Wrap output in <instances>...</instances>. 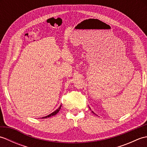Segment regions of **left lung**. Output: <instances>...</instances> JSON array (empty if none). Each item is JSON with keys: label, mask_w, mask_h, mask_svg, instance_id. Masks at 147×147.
<instances>
[{"label": "left lung", "mask_w": 147, "mask_h": 147, "mask_svg": "<svg viewBox=\"0 0 147 147\" xmlns=\"http://www.w3.org/2000/svg\"><path fill=\"white\" fill-rule=\"evenodd\" d=\"M92 112H93V114H95V113H94V112H93V111H92Z\"/></svg>", "instance_id": "1"}]
</instances>
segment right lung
<instances>
[{"label":"right lung","mask_w":147,"mask_h":147,"mask_svg":"<svg viewBox=\"0 0 147 147\" xmlns=\"http://www.w3.org/2000/svg\"><path fill=\"white\" fill-rule=\"evenodd\" d=\"M61 106H62V105H61L60 106H59V107L57 109H56V110H55L54 112H53L52 113H51V114H49V115H47V116L43 117L42 119H45V118H47V117H50L54 116V115H55V114H57L58 113V112H59V111H60V109H61Z\"/></svg>","instance_id":"right-lung-1"}]
</instances>
